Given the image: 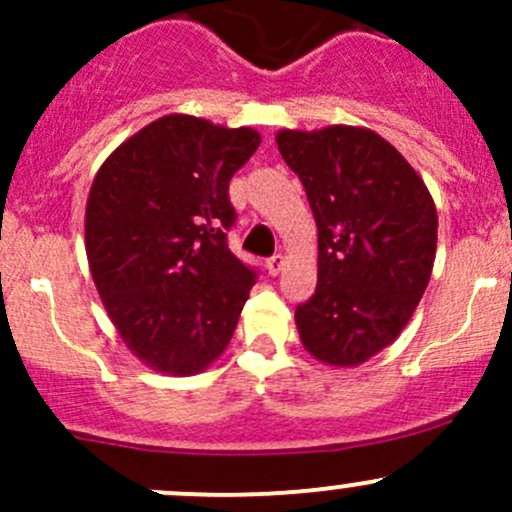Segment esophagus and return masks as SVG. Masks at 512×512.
Returning <instances> with one entry per match:
<instances>
[{
  "label": "esophagus",
  "mask_w": 512,
  "mask_h": 512,
  "mask_svg": "<svg viewBox=\"0 0 512 512\" xmlns=\"http://www.w3.org/2000/svg\"><path fill=\"white\" fill-rule=\"evenodd\" d=\"M282 270H285V257H282V255H272L270 260H267V272H270L272 277H277Z\"/></svg>",
  "instance_id": "obj_1"
}]
</instances>
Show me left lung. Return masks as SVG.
I'll return each mask as SVG.
<instances>
[{"label": "left lung", "mask_w": 512, "mask_h": 512, "mask_svg": "<svg viewBox=\"0 0 512 512\" xmlns=\"http://www.w3.org/2000/svg\"><path fill=\"white\" fill-rule=\"evenodd\" d=\"M275 141L319 232L317 289L294 312L299 339L322 364L352 369L416 312L436 257V205L409 160L369 128H282Z\"/></svg>", "instance_id": "1"}]
</instances>
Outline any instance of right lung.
I'll use <instances>...</instances> for the list:
<instances>
[{"label":"right lung","mask_w":512,"mask_h":512,"mask_svg":"<svg viewBox=\"0 0 512 512\" xmlns=\"http://www.w3.org/2000/svg\"><path fill=\"white\" fill-rule=\"evenodd\" d=\"M260 146L252 128L170 113L123 141L86 200L91 277L123 344L190 376L230 344L255 270L227 247V185Z\"/></svg>","instance_id":"1"}]
</instances>
